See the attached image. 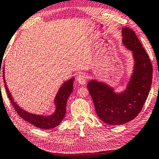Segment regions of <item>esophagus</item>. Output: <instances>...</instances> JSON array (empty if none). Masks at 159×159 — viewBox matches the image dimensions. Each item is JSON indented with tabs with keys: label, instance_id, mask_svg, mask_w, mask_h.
<instances>
[{
	"label": "esophagus",
	"instance_id": "esophagus-1",
	"mask_svg": "<svg viewBox=\"0 0 159 159\" xmlns=\"http://www.w3.org/2000/svg\"><path fill=\"white\" fill-rule=\"evenodd\" d=\"M77 82H79V84L82 85H85L87 84V78L84 74H83V73H80V74L77 75Z\"/></svg>",
	"mask_w": 159,
	"mask_h": 159
}]
</instances>
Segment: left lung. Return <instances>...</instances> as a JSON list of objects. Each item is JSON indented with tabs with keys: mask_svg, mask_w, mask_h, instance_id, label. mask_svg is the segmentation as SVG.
<instances>
[{
	"mask_svg": "<svg viewBox=\"0 0 159 159\" xmlns=\"http://www.w3.org/2000/svg\"><path fill=\"white\" fill-rule=\"evenodd\" d=\"M122 43L133 52L134 69L123 93L117 94L104 83L92 80L87 84L99 118L111 125L133 120L140 113L152 83L153 67L144 48L131 28H122Z\"/></svg>",
	"mask_w": 159,
	"mask_h": 159,
	"instance_id": "1",
	"label": "left lung"
}]
</instances>
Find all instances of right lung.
<instances>
[{
	"instance_id": "add662e5",
	"label": "right lung",
	"mask_w": 159,
	"mask_h": 159,
	"mask_svg": "<svg viewBox=\"0 0 159 159\" xmlns=\"http://www.w3.org/2000/svg\"><path fill=\"white\" fill-rule=\"evenodd\" d=\"M4 73V71H3ZM75 78H72L65 82L60 88L57 95H56L55 102L56 104L55 112L50 116H44L41 115H36V114H30L22 109L18 105H17L16 102L13 101L11 92L7 87L6 82L4 80L5 87L8 94V97L13 105L15 110L21 118L30 123L33 125L35 126L36 127L43 129H50L55 128L62 121L63 118L66 113V103H67V99L70 94L72 93L73 90V82Z\"/></svg>"
}]
</instances>
